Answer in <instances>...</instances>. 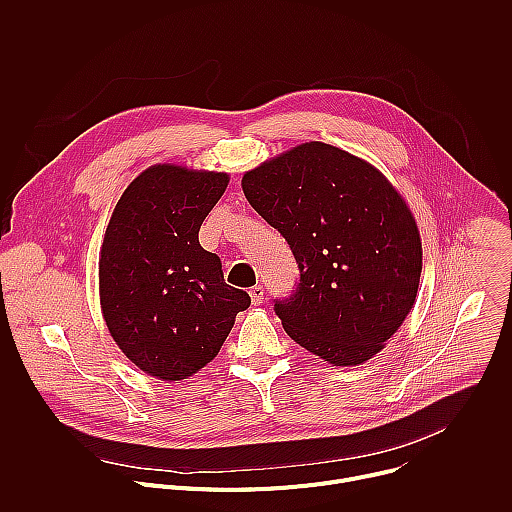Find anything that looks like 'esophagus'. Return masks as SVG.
I'll list each match as a JSON object with an SVG mask.
<instances>
[{
  "mask_svg": "<svg viewBox=\"0 0 512 512\" xmlns=\"http://www.w3.org/2000/svg\"><path fill=\"white\" fill-rule=\"evenodd\" d=\"M249 296H251L253 306H261V304H263V298H265V289H263V285H255V287H251Z\"/></svg>",
  "mask_w": 512,
  "mask_h": 512,
  "instance_id": "1",
  "label": "esophagus"
}]
</instances>
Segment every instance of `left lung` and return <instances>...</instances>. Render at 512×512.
<instances>
[{
    "instance_id": "1",
    "label": "left lung",
    "mask_w": 512,
    "mask_h": 512,
    "mask_svg": "<svg viewBox=\"0 0 512 512\" xmlns=\"http://www.w3.org/2000/svg\"><path fill=\"white\" fill-rule=\"evenodd\" d=\"M243 192L300 269L294 294L273 300L289 338L334 367L373 358L419 287L421 239L401 194L375 166L322 141L247 172Z\"/></svg>"
}]
</instances>
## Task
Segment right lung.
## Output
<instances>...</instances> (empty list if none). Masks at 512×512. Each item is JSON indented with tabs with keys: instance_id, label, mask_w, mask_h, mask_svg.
Here are the masks:
<instances>
[{
	"instance_id": "right-lung-1",
	"label": "right lung",
	"mask_w": 512,
	"mask_h": 512,
	"mask_svg": "<svg viewBox=\"0 0 512 512\" xmlns=\"http://www.w3.org/2000/svg\"><path fill=\"white\" fill-rule=\"evenodd\" d=\"M229 176L158 164L119 198L99 259L107 328L137 369L180 381L218 354L247 291L225 283L223 263L198 231Z\"/></svg>"
}]
</instances>
